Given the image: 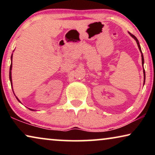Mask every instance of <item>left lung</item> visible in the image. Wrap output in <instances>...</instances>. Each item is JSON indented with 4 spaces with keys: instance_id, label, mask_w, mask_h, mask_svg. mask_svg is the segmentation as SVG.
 Masks as SVG:
<instances>
[{
    "instance_id": "left-lung-1",
    "label": "left lung",
    "mask_w": 155,
    "mask_h": 155,
    "mask_svg": "<svg viewBox=\"0 0 155 155\" xmlns=\"http://www.w3.org/2000/svg\"><path fill=\"white\" fill-rule=\"evenodd\" d=\"M130 36H131V37H132L133 38H134L135 40V41H136V42H137V46H138V48H139V49H140V51L141 54H142V55H141V56H142V63H143V64H144V58H143V53H142L141 48H140V44H139L138 40H137V38L135 37L134 35H132V34L130 33ZM143 73H144V79H145V69H144V68H143ZM144 82H145V81H144Z\"/></svg>"
}]
</instances>
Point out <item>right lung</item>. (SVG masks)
<instances>
[{"instance_id":"right-lung-1","label":"right lung","mask_w":155,"mask_h":155,"mask_svg":"<svg viewBox=\"0 0 155 155\" xmlns=\"http://www.w3.org/2000/svg\"><path fill=\"white\" fill-rule=\"evenodd\" d=\"M12 55L11 56V61H12ZM12 63H11V64H10V73H9V77H10V83H11V84H12V78H11V70H12ZM17 98V97H16ZM18 99V98H17ZM18 100L20 101V100H19V99H18Z\"/></svg>"}]
</instances>
